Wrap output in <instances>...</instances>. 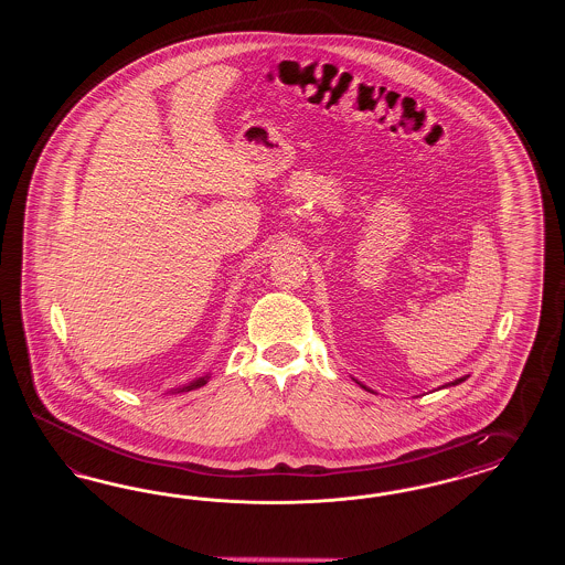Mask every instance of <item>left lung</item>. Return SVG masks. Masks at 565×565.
<instances>
[{
    "label": "left lung",
    "instance_id": "8db88e82",
    "mask_svg": "<svg viewBox=\"0 0 565 565\" xmlns=\"http://www.w3.org/2000/svg\"><path fill=\"white\" fill-rule=\"evenodd\" d=\"M462 381H466V376H462V379H456V381H454V383H449V385H458V383H462ZM362 387H364V385H362ZM364 390H366V387H364Z\"/></svg>",
    "mask_w": 565,
    "mask_h": 565
}]
</instances>
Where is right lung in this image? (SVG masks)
<instances>
[{
  "mask_svg": "<svg viewBox=\"0 0 565 565\" xmlns=\"http://www.w3.org/2000/svg\"><path fill=\"white\" fill-rule=\"evenodd\" d=\"M206 379L209 376H201V379H196V381H192L190 385H186V387H182V390H178V392H190V390H196V387H203L206 383Z\"/></svg>",
  "mask_w": 565,
  "mask_h": 565,
  "instance_id": "obj_1",
  "label": "right lung"
}]
</instances>
